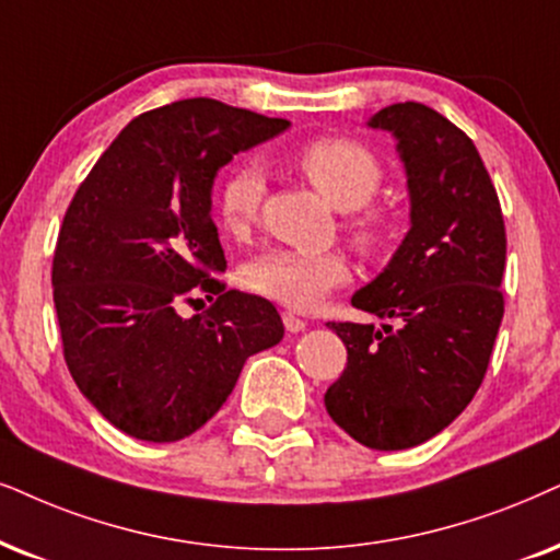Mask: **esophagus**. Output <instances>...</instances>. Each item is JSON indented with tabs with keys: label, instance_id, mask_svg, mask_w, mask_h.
I'll return each mask as SVG.
<instances>
[{
	"label": "esophagus",
	"instance_id": "esophagus-1",
	"mask_svg": "<svg viewBox=\"0 0 560 560\" xmlns=\"http://www.w3.org/2000/svg\"><path fill=\"white\" fill-rule=\"evenodd\" d=\"M281 320H284V328H287L289 332H300V330H304V325H307V323L302 320L300 315L289 313V310H287V313H281Z\"/></svg>",
	"mask_w": 560,
	"mask_h": 560
}]
</instances>
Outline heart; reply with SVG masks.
Wrapping results in <instances>:
<instances>
[{"label":"heart","mask_w":560,"mask_h":560,"mask_svg":"<svg viewBox=\"0 0 560 560\" xmlns=\"http://www.w3.org/2000/svg\"><path fill=\"white\" fill-rule=\"evenodd\" d=\"M294 165L332 207L351 211L346 230L357 247L377 253L393 235V214L366 203L377 194L385 170L377 154L351 137H317L302 144ZM266 198V178L256 162L232 167L217 190V217L230 235H245L258 219ZM349 279L341 253H302L273 247L245 268V284L253 292L294 310H313L325 294Z\"/></svg>","instance_id":"1"}]
</instances>
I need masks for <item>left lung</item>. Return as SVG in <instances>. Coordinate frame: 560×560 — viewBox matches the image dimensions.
Returning <instances> with one entry per match:
<instances>
[{
    "label": "left lung",
    "instance_id": "8db88e82",
    "mask_svg": "<svg viewBox=\"0 0 560 560\" xmlns=\"http://www.w3.org/2000/svg\"><path fill=\"white\" fill-rule=\"evenodd\" d=\"M408 175L410 230L351 304L393 325L328 323L346 370L325 393L330 419L370 450H408L468 408L504 317L506 230L472 139L421 103L374 113Z\"/></svg>",
    "mask_w": 560,
    "mask_h": 560
}]
</instances>
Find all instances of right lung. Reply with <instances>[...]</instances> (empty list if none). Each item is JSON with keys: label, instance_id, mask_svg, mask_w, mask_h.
Segmentation results:
<instances>
[{"label": "right lung", "instance_id": "obj_1", "mask_svg": "<svg viewBox=\"0 0 560 560\" xmlns=\"http://www.w3.org/2000/svg\"><path fill=\"white\" fill-rule=\"evenodd\" d=\"M287 118L190 97L147 110L101 154L63 214L54 304L63 362L124 434L178 442L230 398L253 353L284 338L264 296L228 289L211 183ZM207 293L212 307L183 318Z\"/></svg>", "mask_w": 560, "mask_h": 560}]
</instances>
